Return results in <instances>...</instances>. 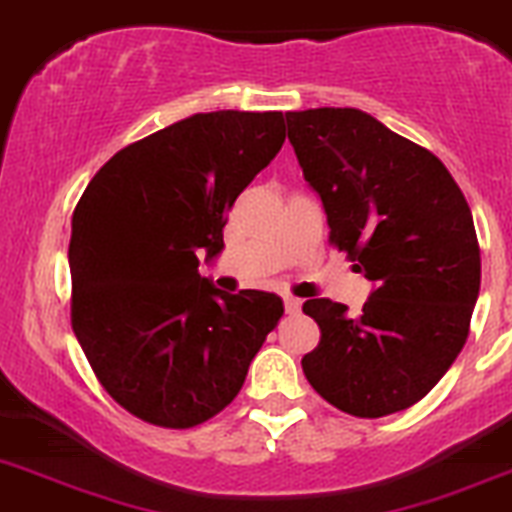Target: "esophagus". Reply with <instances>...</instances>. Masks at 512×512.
I'll list each match as a JSON object with an SVG mask.
<instances>
[{
    "label": "esophagus",
    "instance_id": "34e87169",
    "mask_svg": "<svg viewBox=\"0 0 512 512\" xmlns=\"http://www.w3.org/2000/svg\"><path fill=\"white\" fill-rule=\"evenodd\" d=\"M282 305H285L287 315H297V312H300V307H302V302L297 300V297L285 295V297H282Z\"/></svg>",
    "mask_w": 512,
    "mask_h": 512
}]
</instances>
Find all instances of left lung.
<instances>
[{
    "instance_id": "left-lung-1",
    "label": "left lung",
    "mask_w": 512,
    "mask_h": 512,
    "mask_svg": "<svg viewBox=\"0 0 512 512\" xmlns=\"http://www.w3.org/2000/svg\"><path fill=\"white\" fill-rule=\"evenodd\" d=\"M285 119L330 245L375 282L357 317L327 297L302 305L320 327L302 370L342 413H400L438 385L468 340L480 292L468 200L433 152L367 112L320 107Z\"/></svg>"
}]
</instances>
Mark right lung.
I'll return each mask as SVG.
<instances>
[{"label": "right lung", "instance_id": "add662e5", "mask_svg": "<svg viewBox=\"0 0 512 512\" xmlns=\"http://www.w3.org/2000/svg\"><path fill=\"white\" fill-rule=\"evenodd\" d=\"M285 142L282 112H200L132 142L72 215V330L109 398L160 428L215 418L282 317L272 292L212 287L237 195Z\"/></svg>", "mask_w": 512, "mask_h": 512}]
</instances>
